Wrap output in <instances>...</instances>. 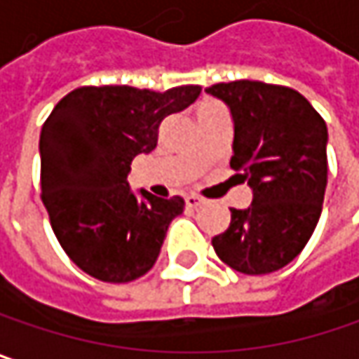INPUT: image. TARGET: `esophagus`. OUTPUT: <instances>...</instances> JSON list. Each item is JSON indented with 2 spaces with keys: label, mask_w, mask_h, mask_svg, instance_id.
I'll use <instances>...</instances> for the list:
<instances>
[{
  "label": "esophagus",
  "mask_w": 359,
  "mask_h": 359,
  "mask_svg": "<svg viewBox=\"0 0 359 359\" xmlns=\"http://www.w3.org/2000/svg\"><path fill=\"white\" fill-rule=\"evenodd\" d=\"M184 203H187V207H193V209H197V207H201L205 201L201 199V197H197V195H187V197H184Z\"/></svg>",
  "instance_id": "esophagus-1"
}]
</instances>
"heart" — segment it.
<instances>
[{
  "label": "heart",
  "instance_id": "b5f03b06",
  "mask_svg": "<svg viewBox=\"0 0 359 359\" xmlns=\"http://www.w3.org/2000/svg\"><path fill=\"white\" fill-rule=\"evenodd\" d=\"M209 105H211V103H209ZM203 107H205V105H203Z\"/></svg>",
  "mask_w": 359,
  "mask_h": 359
}]
</instances>
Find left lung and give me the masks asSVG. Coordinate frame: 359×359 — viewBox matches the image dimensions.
I'll return each instance as SVG.
<instances>
[{"label":"left lung","instance_id":"obj_1","mask_svg":"<svg viewBox=\"0 0 359 359\" xmlns=\"http://www.w3.org/2000/svg\"><path fill=\"white\" fill-rule=\"evenodd\" d=\"M229 107L233 156L252 189L245 209H229V227L211 243L229 268L268 274L292 262L311 240L327 187V126L294 89L262 81L205 89Z\"/></svg>","mask_w":359,"mask_h":359}]
</instances>
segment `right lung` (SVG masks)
Segmentation results:
<instances>
[{"instance_id": "add662e5", "label": "right lung", "mask_w": 359, "mask_h": 359, "mask_svg": "<svg viewBox=\"0 0 359 359\" xmlns=\"http://www.w3.org/2000/svg\"><path fill=\"white\" fill-rule=\"evenodd\" d=\"M199 85L156 93L128 85L81 87L62 97L40 132V187L54 236L83 272L130 283L158 258L184 209L128 184L137 154L156 148L164 117L187 109Z\"/></svg>"}]
</instances>
